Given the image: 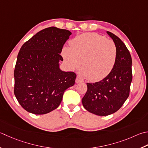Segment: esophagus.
<instances>
[{
    "label": "esophagus",
    "instance_id": "34e87169",
    "mask_svg": "<svg viewBox=\"0 0 148 148\" xmlns=\"http://www.w3.org/2000/svg\"><path fill=\"white\" fill-rule=\"evenodd\" d=\"M83 82V79H82V78H81V77H79V76H77V77H76V82L77 83H80V82Z\"/></svg>",
    "mask_w": 148,
    "mask_h": 148
}]
</instances>
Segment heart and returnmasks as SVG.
I'll use <instances>...</instances> for the list:
<instances>
[{
    "label": "heart",
    "instance_id": "b5f03b06",
    "mask_svg": "<svg viewBox=\"0 0 148 148\" xmlns=\"http://www.w3.org/2000/svg\"><path fill=\"white\" fill-rule=\"evenodd\" d=\"M62 49V56L71 69L79 67L90 82L103 80L111 73L117 58V49L110 40L95 33L78 35Z\"/></svg>",
    "mask_w": 148,
    "mask_h": 148
}]
</instances>
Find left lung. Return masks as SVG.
I'll return each instance as SVG.
<instances>
[{
	"label": "left lung",
	"mask_w": 148,
	"mask_h": 148,
	"mask_svg": "<svg viewBox=\"0 0 148 148\" xmlns=\"http://www.w3.org/2000/svg\"><path fill=\"white\" fill-rule=\"evenodd\" d=\"M107 33L117 47L116 63L105 79L86 83L87 91L82 99L86 110L100 116L114 114L121 108L129 96L132 81V60L128 49L118 36L111 32Z\"/></svg>",
	"instance_id": "obj_1"
}]
</instances>
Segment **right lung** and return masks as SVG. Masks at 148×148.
Here are the masks:
<instances>
[{
  "instance_id": "right-lung-1",
  "label": "right lung",
  "mask_w": 148,
  "mask_h": 148,
  "mask_svg": "<svg viewBox=\"0 0 148 148\" xmlns=\"http://www.w3.org/2000/svg\"><path fill=\"white\" fill-rule=\"evenodd\" d=\"M71 32L55 27L39 31L25 42L14 71V94L26 111L42 115L60 105L66 89L73 86L76 74L59 68L60 55Z\"/></svg>"
}]
</instances>
